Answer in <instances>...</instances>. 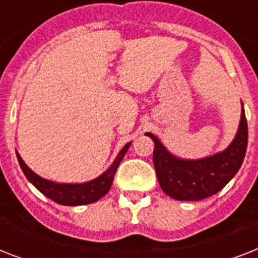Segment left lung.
Returning <instances> with one entry per match:
<instances>
[{"mask_svg":"<svg viewBox=\"0 0 258 258\" xmlns=\"http://www.w3.org/2000/svg\"><path fill=\"white\" fill-rule=\"evenodd\" d=\"M154 141L153 161L162 190L176 201H201L214 196L236 175L244 162L248 147V123L244 107L240 128L228 149L213 157L198 161H182L172 157L157 137Z\"/></svg>","mask_w":258,"mask_h":258,"instance_id":"obj_1","label":"left lung"}]
</instances>
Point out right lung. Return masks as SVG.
<instances>
[{
  "mask_svg": "<svg viewBox=\"0 0 258 258\" xmlns=\"http://www.w3.org/2000/svg\"><path fill=\"white\" fill-rule=\"evenodd\" d=\"M130 145L131 143H127L120 150L119 155L115 158L111 167L104 174H101L96 179L80 184L54 183V182H50V180L42 179L41 176L34 174L24 163L20 154H17V159L20 166H21V170L24 171L28 180L37 188L38 191H41L44 196L48 197L49 200L54 201L56 204L66 205V206H79V205H88L92 204V202H96L97 200H100L101 197H104L108 192V190L111 188V184H112L117 166L120 165L121 159L124 158L127 150L130 149Z\"/></svg>",
  "mask_w": 258,
  "mask_h": 258,
  "instance_id": "1",
  "label": "right lung"
}]
</instances>
